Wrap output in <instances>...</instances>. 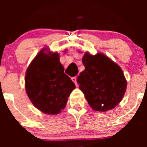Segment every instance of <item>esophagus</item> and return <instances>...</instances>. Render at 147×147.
<instances>
[{
    "label": "esophagus",
    "mask_w": 147,
    "mask_h": 147,
    "mask_svg": "<svg viewBox=\"0 0 147 147\" xmlns=\"http://www.w3.org/2000/svg\"><path fill=\"white\" fill-rule=\"evenodd\" d=\"M72 82L75 83V85H76V87H78V84L77 83V78H76V77H73V78H72Z\"/></svg>",
    "instance_id": "obj_1"
}]
</instances>
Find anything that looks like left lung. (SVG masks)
<instances>
[{
  "instance_id": "8db88e82",
  "label": "left lung",
  "mask_w": 147,
  "mask_h": 147,
  "mask_svg": "<svg viewBox=\"0 0 147 147\" xmlns=\"http://www.w3.org/2000/svg\"><path fill=\"white\" fill-rule=\"evenodd\" d=\"M84 71L78 78L79 88L92 109L106 112L115 108L122 100L127 80L121 67L102 53L82 57Z\"/></svg>"
}]
</instances>
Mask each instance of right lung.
Listing matches in <instances>:
<instances>
[{
    "instance_id": "obj_1",
    "label": "right lung",
    "mask_w": 147,
    "mask_h": 147,
    "mask_svg": "<svg viewBox=\"0 0 147 147\" xmlns=\"http://www.w3.org/2000/svg\"><path fill=\"white\" fill-rule=\"evenodd\" d=\"M45 50L40 51L28 66L26 90L37 109L47 115H57L65 107L75 85L64 73L58 53H46Z\"/></svg>"
}]
</instances>
